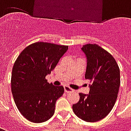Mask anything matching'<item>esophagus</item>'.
Here are the masks:
<instances>
[{"mask_svg":"<svg viewBox=\"0 0 131 131\" xmlns=\"http://www.w3.org/2000/svg\"><path fill=\"white\" fill-rule=\"evenodd\" d=\"M64 91H65L66 93H71V92H74V90L71 88L70 87H69V86H64Z\"/></svg>","mask_w":131,"mask_h":131,"instance_id":"obj_1","label":"esophagus"}]
</instances>
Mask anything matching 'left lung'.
I'll return each mask as SVG.
<instances>
[{"label":"left lung","instance_id":"8db88e82","mask_svg":"<svg viewBox=\"0 0 131 131\" xmlns=\"http://www.w3.org/2000/svg\"><path fill=\"white\" fill-rule=\"evenodd\" d=\"M87 67L85 78L90 81L89 94L80 93V100L73 104L74 114L83 121L95 122L112 110L120 85V70L111 54L96 44L83 46Z\"/></svg>","mask_w":131,"mask_h":131}]
</instances>
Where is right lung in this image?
Listing matches in <instances>:
<instances>
[{
  "label": "right lung",
  "instance_id": "1",
  "mask_svg": "<svg viewBox=\"0 0 131 131\" xmlns=\"http://www.w3.org/2000/svg\"><path fill=\"white\" fill-rule=\"evenodd\" d=\"M68 46L37 42L27 46L16 60L11 77L14 100L21 114L29 121L42 123L53 116L55 103L64 87L49 83L51 73Z\"/></svg>",
  "mask_w": 131,
  "mask_h": 131
}]
</instances>
